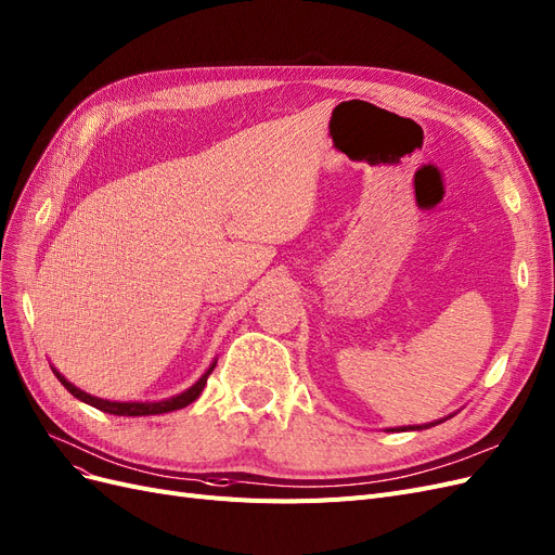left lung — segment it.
<instances>
[{
  "mask_svg": "<svg viewBox=\"0 0 555 555\" xmlns=\"http://www.w3.org/2000/svg\"><path fill=\"white\" fill-rule=\"evenodd\" d=\"M452 415H454V413H452ZM452 415H448V417H443V420H434V423H429V425H409V427H397V429H388V431H420V429H429V427H434V425L446 423V420H450Z\"/></svg>",
  "mask_w": 555,
  "mask_h": 555,
  "instance_id": "obj_1",
  "label": "left lung"
}]
</instances>
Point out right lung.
I'll return each instance as SVG.
<instances>
[{
  "label": "right lung",
  "instance_id": "1",
  "mask_svg": "<svg viewBox=\"0 0 555 555\" xmlns=\"http://www.w3.org/2000/svg\"><path fill=\"white\" fill-rule=\"evenodd\" d=\"M216 362H218V360H214L211 365H208V370H206L188 390H183V392H179V395H175V397L160 399V401H117V399L93 397V395L80 390L78 386H73L70 380H68L60 370H56L54 365H50V367H52L54 376L62 380V386H64L73 397H78L80 401H85V404H89V406H93V409H99V411H103V413H112V415L138 417V415H160V413L179 411V409H183V406H188V404H193V401L202 395V390H204V386H206V378L211 376V372L216 370Z\"/></svg>",
  "mask_w": 555,
  "mask_h": 555
}]
</instances>
